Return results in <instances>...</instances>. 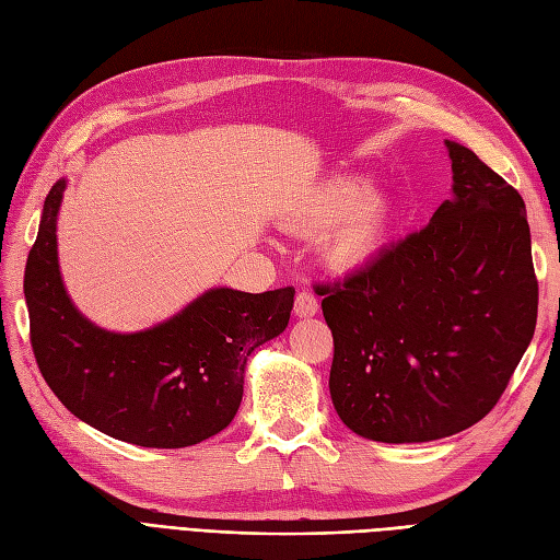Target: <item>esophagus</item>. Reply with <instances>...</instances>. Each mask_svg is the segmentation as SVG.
Instances as JSON below:
<instances>
[{
	"label": "esophagus",
	"instance_id": "1",
	"mask_svg": "<svg viewBox=\"0 0 560 560\" xmlns=\"http://www.w3.org/2000/svg\"><path fill=\"white\" fill-rule=\"evenodd\" d=\"M319 306H317V299L311 292H299L296 301H294V315L296 317H313L317 315Z\"/></svg>",
	"mask_w": 560,
	"mask_h": 560
}]
</instances>
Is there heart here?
Segmentation results:
<instances>
[{"label": "heart", "instance_id": "heart-1", "mask_svg": "<svg viewBox=\"0 0 560 560\" xmlns=\"http://www.w3.org/2000/svg\"><path fill=\"white\" fill-rule=\"evenodd\" d=\"M290 219L296 231H325L317 252L329 270L358 273L393 245L399 208L385 189H374L369 177L338 175L303 196Z\"/></svg>", "mask_w": 560, "mask_h": 560}]
</instances>
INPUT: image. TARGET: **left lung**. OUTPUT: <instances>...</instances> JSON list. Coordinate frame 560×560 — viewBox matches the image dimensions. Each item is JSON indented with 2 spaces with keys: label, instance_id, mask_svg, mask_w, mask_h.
<instances>
[{
  "label": "left lung",
  "instance_id": "8db88e82",
  "mask_svg": "<svg viewBox=\"0 0 560 560\" xmlns=\"http://www.w3.org/2000/svg\"><path fill=\"white\" fill-rule=\"evenodd\" d=\"M446 149L453 196L430 224L322 287L334 409L371 442L420 444L471 428L535 334L525 202L471 149Z\"/></svg>",
  "mask_w": 560,
  "mask_h": 560
}]
</instances>
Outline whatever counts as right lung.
Listing matches in <instances>:
<instances>
[{
	"label": "right lung",
	"instance_id": "add662e5",
	"mask_svg": "<svg viewBox=\"0 0 560 560\" xmlns=\"http://www.w3.org/2000/svg\"><path fill=\"white\" fill-rule=\"evenodd\" d=\"M65 189V177L50 186L25 266L32 350L48 387L79 420L135 446L184 448L229 428L247 358L287 329L292 287L264 294L212 287L149 329L97 327L60 276Z\"/></svg>",
	"mask_w": 560,
	"mask_h": 560
}]
</instances>
